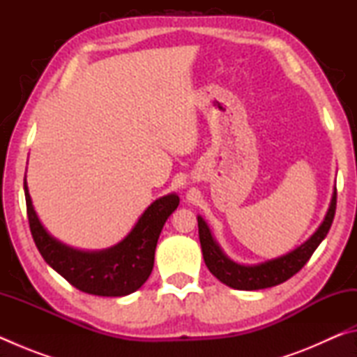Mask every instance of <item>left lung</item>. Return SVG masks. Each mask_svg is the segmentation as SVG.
Returning <instances> with one entry per match:
<instances>
[{
  "instance_id": "left-lung-1",
  "label": "left lung",
  "mask_w": 357,
  "mask_h": 357,
  "mask_svg": "<svg viewBox=\"0 0 357 357\" xmlns=\"http://www.w3.org/2000/svg\"><path fill=\"white\" fill-rule=\"evenodd\" d=\"M335 206L337 189L332 193V200L323 223L312 234L310 239H307L304 244L299 245L293 252L287 253V255L269 259V261L255 266H243L231 261L222 252L219 244L214 241L206 222L198 215V234H200L204 263H206L211 274L217 277L222 283H225V285L234 289L253 291V289H263L279 285V283L291 279L296 273H299L304 268V264L309 261L313 252L317 250V247L321 244V241L326 238V234H328L332 225V220H334Z\"/></svg>"
}]
</instances>
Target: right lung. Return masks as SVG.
I'll list each match as a JSON object with an SVG mask.
<instances>
[{
    "mask_svg": "<svg viewBox=\"0 0 357 357\" xmlns=\"http://www.w3.org/2000/svg\"><path fill=\"white\" fill-rule=\"evenodd\" d=\"M23 187L29 229L47 264L80 291L112 298L134 293L148 280L154 266L157 239L179 204L176 193L162 197L148 206L121 243L100 252H82L64 245L47 233L33 208L26 179Z\"/></svg>",
    "mask_w": 357,
    "mask_h": 357,
    "instance_id": "right-lung-1",
    "label": "right lung"
}]
</instances>
